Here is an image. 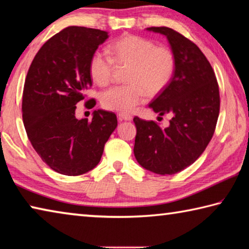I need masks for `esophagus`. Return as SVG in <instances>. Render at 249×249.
Here are the masks:
<instances>
[{"label": "esophagus", "mask_w": 249, "mask_h": 249, "mask_svg": "<svg viewBox=\"0 0 249 249\" xmlns=\"http://www.w3.org/2000/svg\"><path fill=\"white\" fill-rule=\"evenodd\" d=\"M118 118H119V120H128V121H130V120H132V116L131 115H127V113H119V115H118Z\"/></svg>", "instance_id": "obj_1"}]
</instances>
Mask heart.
Here are the masks:
<instances>
[{"instance_id": "b5f03b06", "label": "heart", "mask_w": 249, "mask_h": 249, "mask_svg": "<svg viewBox=\"0 0 249 249\" xmlns=\"http://www.w3.org/2000/svg\"><path fill=\"white\" fill-rule=\"evenodd\" d=\"M110 56L96 51L89 59L88 71L93 83L107 85L117 66L128 65L125 85H116L103 91V107L118 112H132L149 96H156L172 80L177 57L171 48L157 46L151 39L137 35H124L109 46Z\"/></svg>"}]
</instances>
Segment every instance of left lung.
<instances>
[{
	"label": "left lung",
	"mask_w": 249,
	"mask_h": 249,
	"mask_svg": "<svg viewBox=\"0 0 249 249\" xmlns=\"http://www.w3.org/2000/svg\"><path fill=\"white\" fill-rule=\"evenodd\" d=\"M165 35L177 57L172 80L150 104L160 116L170 113L168 128L134 117V157L144 169L161 175L184 170L204 152L219 115V89L215 72L192 40L170 27H149Z\"/></svg>",
	"instance_id": "obj_1"
}]
</instances>
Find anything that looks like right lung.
Segmentation results:
<instances>
[{
	"instance_id": "obj_1",
	"label": "right lung",
	"mask_w": 249,
	"mask_h": 249,
	"mask_svg": "<svg viewBox=\"0 0 249 249\" xmlns=\"http://www.w3.org/2000/svg\"><path fill=\"white\" fill-rule=\"evenodd\" d=\"M108 37L105 31L68 26L45 43L28 69L22 115L28 140L52 170L80 175L99 163L117 116L95 110L91 120L75 117L76 105L91 87L88 64ZM96 100L85 106L95 107Z\"/></svg>"
}]
</instances>
